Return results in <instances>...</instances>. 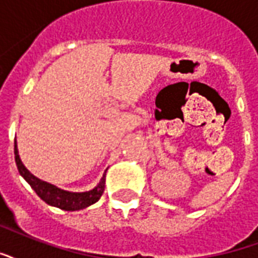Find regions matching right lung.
<instances>
[{
	"mask_svg": "<svg viewBox=\"0 0 258 258\" xmlns=\"http://www.w3.org/2000/svg\"><path fill=\"white\" fill-rule=\"evenodd\" d=\"M15 160L19 173L24 177V180L28 182L31 188H32L36 195L47 204H50L52 207H58L64 211H77V210H82L98 202L101 198V195L105 188V173L101 177V180L97 185L94 186L93 189L88 190V192H69L58 188V186L52 185L50 182L43 181L36 176H33L32 173L29 172L28 169L25 168L24 164L21 162L17 150V143L15 141ZM107 172V170H105Z\"/></svg>",
	"mask_w": 258,
	"mask_h": 258,
	"instance_id": "add662e5",
	"label": "right lung"
}]
</instances>
